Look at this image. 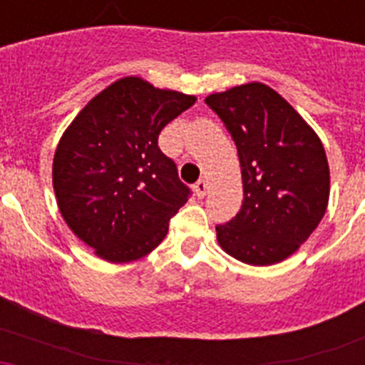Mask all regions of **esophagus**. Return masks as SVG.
Listing matches in <instances>:
<instances>
[{"label":"esophagus","mask_w":365,"mask_h":365,"mask_svg":"<svg viewBox=\"0 0 365 365\" xmlns=\"http://www.w3.org/2000/svg\"><path fill=\"white\" fill-rule=\"evenodd\" d=\"M193 188H195V195H197L199 199H202L206 195V190H208V182H206L205 179H199Z\"/></svg>","instance_id":"34e87169"}]
</instances>
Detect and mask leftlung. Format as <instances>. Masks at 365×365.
Segmentation results:
<instances>
[{
	"instance_id": "left-lung-1",
	"label": "left lung",
	"mask_w": 365,
	"mask_h": 365,
	"mask_svg": "<svg viewBox=\"0 0 365 365\" xmlns=\"http://www.w3.org/2000/svg\"><path fill=\"white\" fill-rule=\"evenodd\" d=\"M237 148L241 210L217 225L227 254L265 267L294 254L327 210L329 164L322 140L282 95L259 82L205 100Z\"/></svg>"
}]
</instances>
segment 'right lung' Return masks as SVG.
<instances>
[{
  "label": "right lung",
  "mask_w": 365,
  "mask_h": 365,
  "mask_svg": "<svg viewBox=\"0 0 365 365\" xmlns=\"http://www.w3.org/2000/svg\"><path fill=\"white\" fill-rule=\"evenodd\" d=\"M195 96L117 80L76 115L54 153L53 186L67 227L98 257L125 263L168 234L190 188L160 151L159 133Z\"/></svg>",
  "instance_id": "obj_1"
}]
</instances>
